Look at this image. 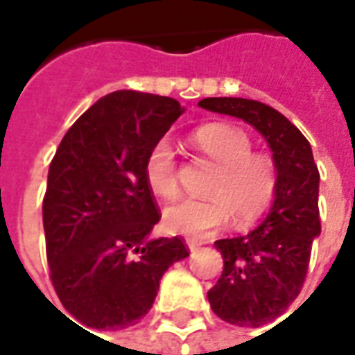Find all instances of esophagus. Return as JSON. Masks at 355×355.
I'll return each instance as SVG.
<instances>
[{"instance_id": "34e87169", "label": "esophagus", "mask_w": 355, "mask_h": 355, "mask_svg": "<svg viewBox=\"0 0 355 355\" xmlns=\"http://www.w3.org/2000/svg\"><path fill=\"white\" fill-rule=\"evenodd\" d=\"M186 245H188V249H190V251H196V249H198L201 243L200 241H193V239H186Z\"/></svg>"}]
</instances>
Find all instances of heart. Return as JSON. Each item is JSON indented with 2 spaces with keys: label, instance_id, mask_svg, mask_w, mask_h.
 Here are the masks:
<instances>
[{
  "label": "heart",
  "instance_id": "obj_1",
  "mask_svg": "<svg viewBox=\"0 0 355 355\" xmlns=\"http://www.w3.org/2000/svg\"><path fill=\"white\" fill-rule=\"evenodd\" d=\"M196 148L218 165L207 200H182L165 209L167 230L203 239L224 228L230 216L247 228L272 207L279 186L277 162L268 152H253V139L241 127L228 123L201 125L192 135ZM144 180L162 200L178 193L177 154L167 139L155 140L144 157Z\"/></svg>",
  "mask_w": 355,
  "mask_h": 355
}]
</instances>
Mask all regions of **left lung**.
<instances>
[{
    "label": "left lung",
    "mask_w": 355,
    "mask_h": 355,
    "mask_svg": "<svg viewBox=\"0 0 355 355\" xmlns=\"http://www.w3.org/2000/svg\"><path fill=\"white\" fill-rule=\"evenodd\" d=\"M200 106L253 125L277 162L279 186L274 205L251 234L215 241L224 268L207 293L220 320L259 327L279 318L304 285L313 238L321 232L320 171L304 135L264 102L211 96L200 101Z\"/></svg>",
    "instance_id": "left-lung-1"
}]
</instances>
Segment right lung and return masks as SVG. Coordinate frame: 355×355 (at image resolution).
<instances>
[{
  "instance_id": "right-lung-1",
  "label": "right lung",
  "mask_w": 355,
  "mask_h": 355,
  "mask_svg": "<svg viewBox=\"0 0 355 355\" xmlns=\"http://www.w3.org/2000/svg\"><path fill=\"white\" fill-rule=\"evenodd\" d=\"M182 114L171 96L116 91L60 140L43 196L49 277L60 302L93 329H125L154 304L159 282L190 251L150 239L162 213L144 180L150 146Z\"/></svg>"
}]
</instances>
